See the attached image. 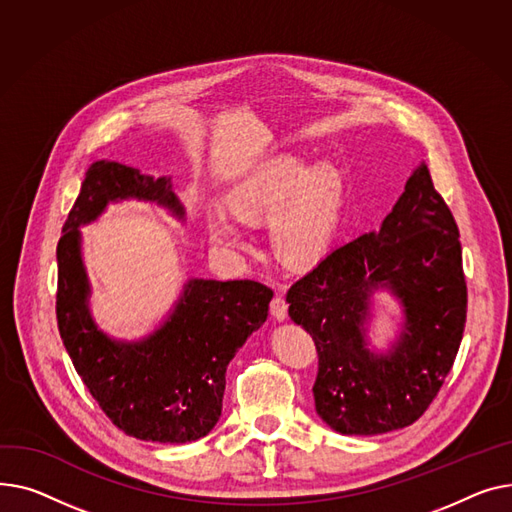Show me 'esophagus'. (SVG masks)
<instances>
[{"mask_svg":"<svg viewBox=\"0 0 512 512\" xmlns=\"http://www.w3.org/2000/svg\"><path fill=\"white\" fill-rule=\"evenodd\" d=\"M270 314H273L275 320H285L287 318V302L283 295H275L270 299Z\"/></svg>","mask_w":512,"mask_h":512,"instance_id":"esophagus-1","label":"esophagus"}]
</instances>
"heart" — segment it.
Here are the masks:
<instances>
[{"mask_svg":"<svg viewBox=\"0 0 512 512\" xmlns=\"http://www.w3.org/2000/svg\"><path fill=\"white\" fill-rule=\"evenodd\" d=\"M345 202V179L337 165L310 167L304 155L281 153L258 163L225 192L229 213L258 223L266 217L275 254L289 264L320 258L333 239ZM204 227L210 244L242 250L246 235L223 210H208Z\"/></svg>","mask_w":512,"mask_h":512,"instance_id":"obj_1","label":"heart"}]
</instances>
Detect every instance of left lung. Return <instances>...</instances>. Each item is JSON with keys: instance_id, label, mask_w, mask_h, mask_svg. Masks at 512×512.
Listing matches in <instances>:
<instances>
[{"instance_id": "1", "label": "left lung", "mask_w": 512, "mask_h": 512, "mask_svg": "<svg viewBox=\"0 0 512 512\" xmlns=\"http://www.w3.org/2000/svg\"><path fill=\"white\" fill-rule=\"evenodd\" d=\"M388 288L404 330L388 354L367 349L369 297ZM289 316L318 351L316 413L339 434L374 436L417 422L455 364L467 318L459 227L419 165L378 231L328 252L287 291Z\"/></svg>"}]
</instances>
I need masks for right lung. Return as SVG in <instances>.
<instances>
[{"label":"right lung","instance_id":"add662e5","mask_svg":"<svg viewBox=\"0 0 512 512\" xmlns=\"http://www.w3.org/2000/svg\"><path fill=\"white\" fill-rule=\"evenodd\" d=\"M148 200L184 219L171 179L117 161L88 167L57 244V326L72 364L105 415L128 436L184 444L215 428L225 372L235 351L268 316L273 289L258 281L192 279L153 335L126 343L107 337L88 310L80 225L109 202Z\"/></svg>","mask_w":512,"mask_h":512}]
</instances>
